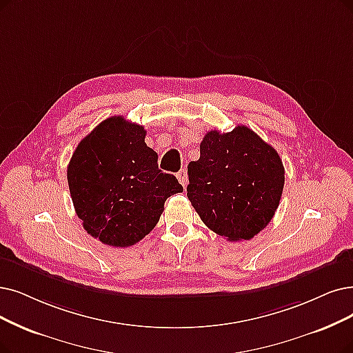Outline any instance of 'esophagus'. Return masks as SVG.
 <instances>
[{
    "label": "esophagus",
    "mask_w": 353,
    "mask_h": 353,
    "mask_svg": "<svg viewBox=\"0 0 353 353\" xmlns=\"http://www.w3.org/2000/svg\"><path fill=\"white\" fill-rule=\"evenodd\" d=\"M176 178H178V181H179V184L185 188V187L188 185V175H187V168H182L181 171L178 172Z\"/></svg>",
    "instance_id": "34e87169"
}]
</instances>
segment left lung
I'll return each instance as SVG.
<instances>
[{
    "label": "left lung",
    "instance_id": "8db88e82",
    "mask_svg": "<svg viewBox=\"0 0 353 353\" xmlns=\"http://www.w3.org/2000/svg\"><path fill=\"white\" fill-rule=\"evenodd\" d=\"M187 195L208 229L249 241L274 217L285 182L278 152L246 125L208 132L188 163Z\"/></svg>",
    "mask_w": 353,
    "mask_h": 353
}]
</instances>
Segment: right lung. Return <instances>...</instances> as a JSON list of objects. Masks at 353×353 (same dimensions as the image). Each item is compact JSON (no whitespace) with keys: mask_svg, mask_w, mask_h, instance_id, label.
<instances>
[{"mask_svg":"<svg viewBox=\"0 0 353 353\" xmlns=\"http://www.w3.org/2000/svg\"><path fill=\"white\" fill-rule=\"evenodd\" d=\"M143 125L110 117L83 137L68 165V185L83 229L104 245L128 248L150 233L178 179L158 168Z\"/></svg>","mask_w":353,"mask_h":353,"instance_id":"right-lung-1","label":"right lung"}]
</instances>
